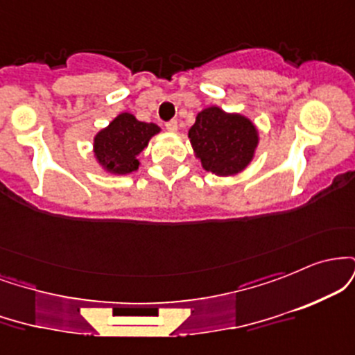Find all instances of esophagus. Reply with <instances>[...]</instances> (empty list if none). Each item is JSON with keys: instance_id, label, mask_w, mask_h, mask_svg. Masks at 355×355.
<instances>
[{"instance_id": "obj_1", "label": "esophagus", "mask_w": 355, "mask_h": 355, "mask_svg": "<svg viewBox=\"0 0 355 355\" xmlns=\"http://www.w3.org/2000/svg\"><path fill=\"white\" fill-rule=\"evenodd\" d=\"M165 128L168 130V132H177V130H178V123H177V120H170V121H166V123H165Z\"/></svg>"}]
</instances>
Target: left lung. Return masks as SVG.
<instances>
[{
	"label": "left lung",
	"mask_w": 355,
	"mask_h": 355,
	"mask_svg": "<svg viewBox=\"0 0 355 355\" xmlns=\"http://www.w3.org/2000/svg\"><path fill=\"white\" fill-rule=\"evenodd\" d=\"M189 138L203 168L217 175H234L245 168L259 144L248 118L230 115L217 107L198 113Z\"/></svg>",
	"instance_id": "obj_1"
}]
</instances>
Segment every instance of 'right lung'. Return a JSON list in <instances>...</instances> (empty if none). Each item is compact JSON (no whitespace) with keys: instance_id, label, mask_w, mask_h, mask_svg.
Returning a JSON list of instances; mask_svg holds the SVG:
<instances>
[{"instance_id":"add662e5","label":"right lung","mask_w":355,"mask_h":355,"mask_svg":"<svg viewBox=\"0 0 355 355\" xmlns=\"http://www.w3.org/2000/svg\"><path fill=\"white\" fill-rule=\"evenodd\" d=\"M158 132L160 128L155 123L138 121L130 113H121L95 137V155L110 172L132 173L140 165L138 153Z\"/></svg>"}]
</instances>
